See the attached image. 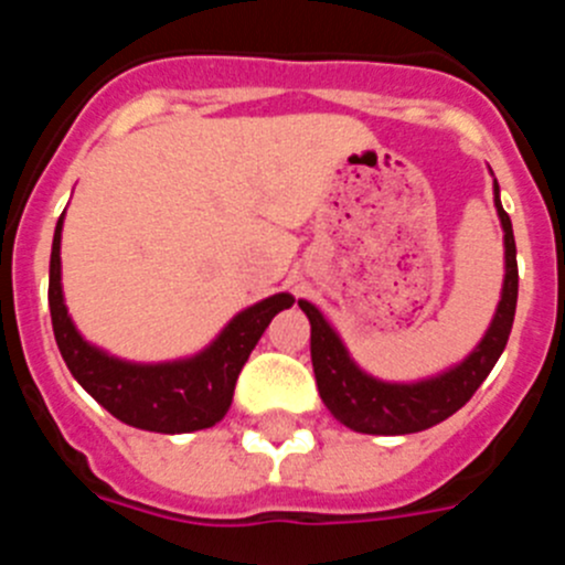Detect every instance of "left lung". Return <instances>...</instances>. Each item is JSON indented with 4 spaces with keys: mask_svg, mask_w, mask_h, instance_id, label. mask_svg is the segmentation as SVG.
<instances>
[{
    "mask_svg": "<svg viewBox=\"0 0 565 565\" xmlns=\"http://www.w3.org/2000/svg\"><path fill=\"white\" fill-rule=\"evenodd\" d=\"M495 209L503 226V271H507L503 274L501 302H498L495 317L489 322L483 339L476 344V351L469 353L463 362L452 364L450 371L411 384L373 379L371 373H364L353 362L339 333L319 313V308L311 306L308 299H299V308L306 311L308 322H311V362L319 396L337 422L356 433H367V436L422 433L461 411L463 404L472 398V393L481 387V382L495 367L498 356L507 348L518 306L515 234H512V221L503 212L501 198H498V181Z\"/></svg>",
    "mask_w": 565,
    "mask_h": 565,
    "instance_id": "1",
    "label": "left lung"
}]
</instances>
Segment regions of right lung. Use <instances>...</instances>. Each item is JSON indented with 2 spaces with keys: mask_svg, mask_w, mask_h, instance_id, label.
Masks as SVG:
<instances>
[{
  "mask_svg": "<svg viewBox=\"0 0 565 565\" xmlns=\"http://www.w3.org/2000/svg\"><path fill=\"white\" fill-rule=\"evenodd\" d=\"M62 223H56L50 252V319L70 373L89 396L118 422L149 433H194L214 427L232 407L248 353L282 308L294 306L291 294H274L239 311L209 348L189 359L138 364L124 362L89 344L70 319L62 294Z\"/></svg>",
  "mask_w": 565,
  "mask_h": 565,
  "instance_id": "right-lung-1",
  "label": "right lung"
}]
</instances>
